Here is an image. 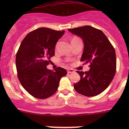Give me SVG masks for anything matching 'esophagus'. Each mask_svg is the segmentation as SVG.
<instances>
[{
    "label": "esophagus",
    "mask_w": 129,
    "mask_h": 129,
    "mask_svg": "<svg viewBox=\"0 0 129 129\" xmlns=\"http://www.w3.org/2000/svg\"><path fill=\"white\" fill-rule=\"evenodd\" d=\"M74 71L73 69H68L67 70V73L68 74H71V73H74Z\"/></svg>",
    "instance_id": "1"
}]
</instances>
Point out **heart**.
Segmentation results:
<instances>
[{"instance_id":"1","label":"heart","mask_w":129,"mask_h":129,"mask_svg":"<svg viewBox=\"0 0 129 129\" xmlns=\"http://www.w3.org/2000/svg\"><path fill=\"white\" fill-rule=\"evenodd\" d=\"M76 39H78V38L77 37H73V38L72 39H71V42H72V41H74V40H75Z\"/></svg>"}]
</instances>
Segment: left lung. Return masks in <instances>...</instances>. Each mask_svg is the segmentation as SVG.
Wrapping results in <instances>:
<instances>
[{
	"instance_id": "left-lung-1",
	"label": "left lung",
	"mask_w": 129,
	"mask_h": 129,
	"mask_svg": "<svg viewBox=\"0 0 129 129\" xmlns=\"http://www.w3.org/2000/svg\"><path fill=\"white\" fill-rule=\"evenodd\" d=\"M69 31L83 40L84 49L80 60L90 63L87 72L77 71L80 80L74 84V89L87 97L97 95L108 87L114 77L115 49L103 32L93 27L85 25Z\"/></svg>"
}]
</instances>
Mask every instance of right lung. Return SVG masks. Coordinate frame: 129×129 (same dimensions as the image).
<instances>
[{
  "instance_id": "obj_1",
  "label": "right lung",
  "mask_w": 129,
  "mask_h": 129,
  "mask_svg": "<svg viewBox=\"0 0 129 129\" xmlns=\"http://www.w3.org/2000/svg\"><path fill=\"white\" fill-rule=\"evenodd\" d=\"M65 30L57 31L41 27L28 33L22 42L15 58L19 81L25 90L37 99H46L56 92L67 71L57 67L52 71L47 68L55 47Z\"/></svg>"
}]
</instances>
